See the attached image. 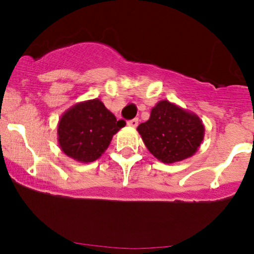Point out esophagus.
<instances>
[{
  "label": "esophagus",
  "mask_w": 254,
  "mask_h": 254,
  "mask_svg": "<svg viewBox=\"0 0 254 254\" xmlns=\"http://www.w3.org/2000/svg\"><path fill=\"white\" fill-rule=\"evenodd\" d=\"M127 125H129V127H136L137 125H138V118L131 119V121L127 122Z\"/></svg>",
  "instance_id": "esophagus-1"
}]
</instances>
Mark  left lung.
Wrapping results in <instances>:
<instances>
[{
  "label": "left lung",
  "instance_id": "obj_1",
  "mask_svg": "<svg viewBox=\"0 0 254 254\" xmlns=\"http://www.w3.org/2000/svg\"><path fill=\"white\" fill-rule=\"evenodd\" d=\"M137 131L148 150L164 164L192 156L204 138L199 117L167 100L151 109L149 119L139 124Z\"/></svg>",
  "mask_w": 254,
  "mask_h": 254
}]
</instances>
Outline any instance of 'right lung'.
<instances>
[{"label":"right lung","mask_w":254,"mask_h":254,"mask_svg":"<svg viewBox=\"0 0 254 254\" xmlns=\"http://www.w3.org/2000/svg\"><path fill=\"white\" fill-rule=\"evenodd\" d=\"M124 121H117L99 99L82 101L63 113L58 122V143L65 155L93 162L104 154Z\"/></svg>","instance_id":"right-lung-1"}]
</instances>
